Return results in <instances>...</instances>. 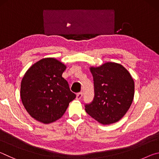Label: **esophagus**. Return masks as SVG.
<instances>
[{"label":"esophagus","mask_w":159,"mask_h":159,"mask_svg":"<svg viewBox=\"0 0 159 159\" xmlns=\"http://www.w3.org/2000/svg\"><path fill=\"white\" fill-rule=\"evenodd\" d=\"M82 96H83V93H77L76 99H77V100H79V99H81Z\"/></svg>","instance_id":"1"}]
</instances>
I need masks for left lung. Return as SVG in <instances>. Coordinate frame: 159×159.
<instances>
[{"mask_svg":"<svg viewBox=\"0 0 159 159\" xmlns=\"http://www.w3.org/2000/svg\"><path fill=\"white\" fill-rule=\"evenodd\" d=\"M93 76V100L85 105V111L102 124H111L123 117L131 106L134 83L121 64L107 62L90 67Z\"/></svg>","mask_w":159,"mask_h":159,"instance_id":"left-lung-1","label":"left lung"}]
</instances>
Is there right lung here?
<instances>
[{
    "label": "right lung",
    "mask_w": 159,
    "mask_h": 159,
    "mask_svg": "<svg viewBox=\"0 0 159 159\" xmlns=\"http://www.w3.org/2000/svg\"><path fill=\"white\" fill-rule=\"evenodd\" d=\"M66 66L55 58H44L29 68L21 83L20 96L31 117L46 123L58 120L76 95L61 76Z\"/></svg>",
    "instance_id": "right-lung-1"
}]
</instances>
